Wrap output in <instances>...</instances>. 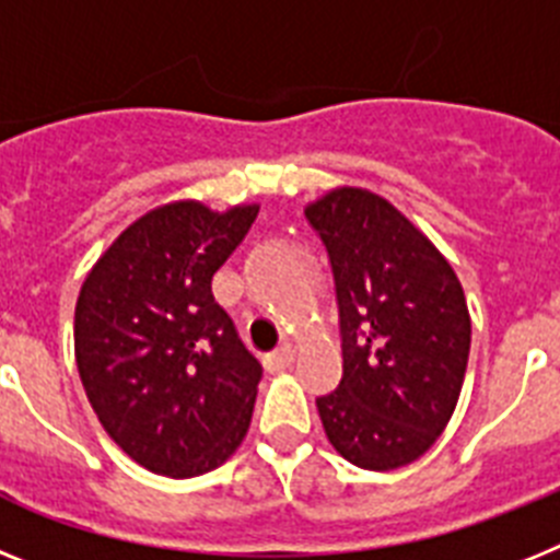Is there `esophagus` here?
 <instances>
[{
    "label": "esophagus",
    "instance_id": "obj_1",
    "mask_svg": "<svg viewBox=\"0 0 560 560\" xmlns=\"http://www.w3.org/2000/svg\"><path fill=\"white\" fill-rule=\"evenodd\" d=\"M265 363L270 372H281V369H287L290 363H293V347H290V343H281L279 349H273L270 354H265Z\"/></svg>",
    "mask_w": 560,
    "mask_h": 560
}]
</instances>
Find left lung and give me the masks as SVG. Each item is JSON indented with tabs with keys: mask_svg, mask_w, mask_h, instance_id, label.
<instances>
[{
	"mask_svg": "<svg viewBox=\"0 0 560 560\" xmlns=\"http://www.w3.org/2000/svg\"><path fill=\"white\" fill-rule=\"evenodd\" d=\"M327 247L343 374L315 397L329 442L366 470L420 459L459 400L470 352L465 293L431 242L386 199L338 188L304 211Z\"/></svg>",
	"mask_w": 560,
	"mask_h": 560,
	"instance_id": "1",
	"label": "left lung"
}]
</instances>
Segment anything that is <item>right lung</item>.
<instances>
[{"mask_svg": "<svg viewBox=\"0 0 560 560\" xmlns=\"http://www.w3.org/2000/svg\"><path fill=\"white\" fill-rule=\"evenodd\" d=\"M259 206L149 211L92 267L75 304V361L106 434L152 474L220 468L250 425L261 363L213 301Z\"/></svg>", "mask_w": 560, "mask_h": 560, "instance_id": "add662e5", "label": "right lung"}]
</instances>
